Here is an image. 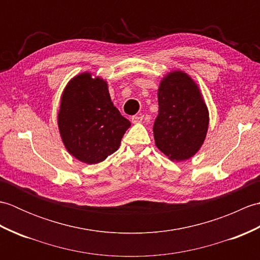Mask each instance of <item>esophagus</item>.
<instances>
[{
    "label": "esophagus",
    "instance_id": "1",
    "mask_svg": "<svg viewBox=\"0 0 260 260\" xmlns=\"http://www.w3.org/2000/svg\"><path fill=\"white\" fill-rule=\"evenodd\" d=\"M143 119H144V116H143V115H134V116H132V123H134V124L142 123Z\"/></svg>",
    "mask_w": 260,
    "mask_h": 260
}]
</instances>
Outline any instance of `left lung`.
Instances as JSON below:
<instances>
[{"instance_id":"1","label":"left lung","mask_w":260,"mask_h":260,"mask_svg":"<svg viewBox=\"0 0 260 260\" xmlns=\"http://www.w3.org/2000/svg\"><path fill=\"white\" fill-rule=\"evenodd\" d=\"M157 101L155 144L172 161H185L200 150L207 136L209 112L201 91L189 75L175 70L161 80Z\"/></svg>"}]
</instances>
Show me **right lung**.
<instances>
[{
    "label": "right lung",
    "mask_w": 260,
    "mask_h": 260,
    "mask_svg": "<svg viewBox=\"0 0 260 260\" xmlns=\"http://www.w3.org/2000/svg\"><path fill=\"white\" fill-rule=\"evenodd\" d=\"M58 126L71 155L84 163L96 164L118 150L131 121L114 106L107 82L82 73L64 88Z\"/></svg>",
    "instance_id": "add662e5"
}]
</instances>
